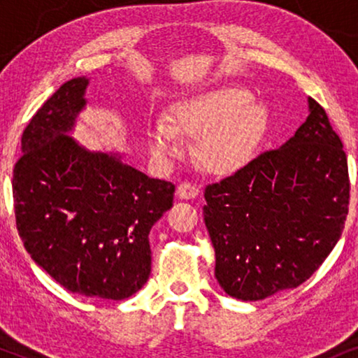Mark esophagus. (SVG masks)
Here are the masks:
<instances>
[{"mask_svg": "<svg viewBox=\"0 0 358 358\" xmlns=\"http://www.w3.org/2000/svg\"><path fill=\"white\" fill-rule=\"evenodd\" d=\"M176 194H178L179 199H184V200L194 199V197H197V195H199V185L192 184V182H180L178 185V190H176Z\"/></svg>", "mask_w": 358, "mask_h": 358, "instance_id": "34e87169", "label": "esophagus"}]
</instances>
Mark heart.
Segmentation results:
<instances>
[{
  "instance_id": "b5f03b06",
  "label": "heart",
  "mask_w": 358,
  "mask_h": 358,
  "mask_svg": "<svg viewBox=\"0 0 358 358\" xmlns=\"http://www.w3.org/2000/svg\"><path fill=\"white\" fill-rule=\"evenodd\" d=\"M268 125V109L239 85H217L173 102L169 119L146 125V141L158 159L180 153L184 135H200L197 156L203 168L217 174L233 173L251 158Z\"/></svg>"
}]
</instances>
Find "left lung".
Listing matches in <instances>:
<instances>
[{
    "label": "left lung",
    "instance_id": "8db88e82",
    "mask_svg": "<svg viewBox=\"0 0 358 358\" xmlns=\"http://www.w3.org/2000/svg\"><path fill=\"white\" fill-rule=\"evenodd\" d=\"M287 143L205 187L215 277L229 296L257 301L301 285L339 241L349 213V169L326 110Z\"/></svg>",
    "mask_w": 358,
    "mask_h": 358
}]
</instances>
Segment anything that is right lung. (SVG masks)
Instances as JSON below:
<instances>
[{
    "mask_svg": "<svg viewBox=\"0 0 358 358\" xmlns=\"http://www.w3.org/2000/svg\"><path fill=\"white\" fill-rule=\"evenodd\" d=\"M87 85L86 76L66 81L24 130L13 174L16 224L32 261L66 290L125 300L148 280V234L173 207L174 184L68 135Z\"/></svg>",
    "mask_w": 358,
    "mask_h": 358,
    "instance_id": "right-lung-1",
    "label": "right lung"
}]
</instances>
